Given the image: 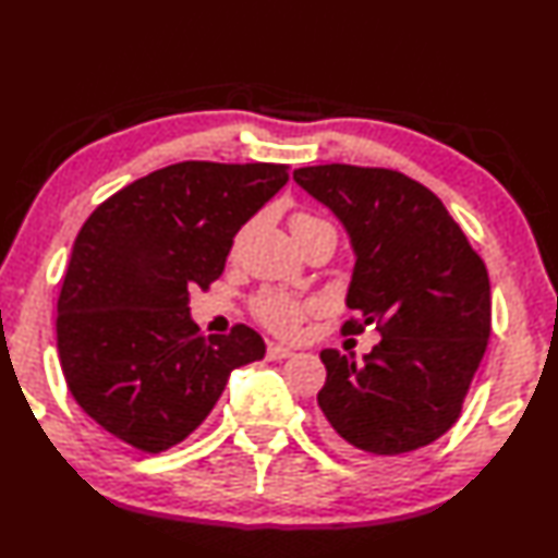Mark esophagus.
<instances>
[{"mask_svg": "<svg viewBox=\"0 0 558 558\" xmlns=\"http://www.w3.org/2000/svg\"><path fill=\"white\" fill-rule=\"evenodd\" d=\"M293 355L291 348H283V345H277V343H269L267 345V360L271 362H279V360H287Z\"/></svg>", "mask_w": 558, "mask_h": 558, "instance_id": "1", "label": "esophagus"}]
</instances>
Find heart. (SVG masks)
<instances>
[{
  "label": "heart",
  "mask_w": 558,
  "mask_h": 558,
  "mask_svg": "<svg viewBox=\"0 0 558 558\" xmlns=\"http://www.w3.org/2000/svg\"><path fill=\"white\" fill-rule=\"evenodd\" d=\"M322 222L324 220L317 215L295 213L291 217V229L293 234H301L305 229H312ZM312 307H315L312 301H303V298H295L293 293L281 291V289H263L260 293H255L251 301L255 319L279 336L298 333V329H301V324Z\"/></svg>",
  "instance_id": "heart-1"
}]
</instances>
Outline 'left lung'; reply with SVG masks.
Listing matches in <instances>:
<instances>
[{
  "mask_svg": "<svg viewBox=\"0 0 558 558\" xmlns=\"http://www.w3.org/2000/svg\"><path fill=\"white\" fill-rule=\"evenodd\" d=\"M293 180L348 229L357 260L345 303L376 324L381 343L364 362L319 352V433L331 450L390 459L454 426L490 338V279L483 257L442 201L388 168H298Z\"/></svg>",
  "mask_w": 558,
  "mask_h": 558,
  "instance_id": "8db88e82",
  "label": "left lung"
}]
</instances>
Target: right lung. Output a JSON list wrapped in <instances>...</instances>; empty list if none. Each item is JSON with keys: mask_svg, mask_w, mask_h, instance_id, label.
<instances>
[{"mask_svg": "<svg viewBox=\"0 0 558 558\" xmlns=\"http://www.w3.org/2000/svg\"><path fill=\"white\" fill-rule=\"evenodd\" d=\"M287 182L281 162L184 160L87 217L61 283L57 345L71 396L111 436L168 450L203 424L236 366L265 357L246 324L203 336L189 291L220 279L239 229Z\"/></svg>", "mask_w": 558, "mask_h": 558, "instance_id": "add662e5", "label": "right lung"}]
</instances>
